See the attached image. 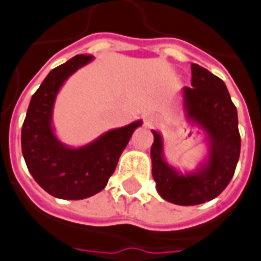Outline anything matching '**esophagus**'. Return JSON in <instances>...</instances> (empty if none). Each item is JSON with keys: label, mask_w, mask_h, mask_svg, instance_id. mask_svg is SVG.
<instances>
[{"label": "esophagus", "mask_w": 261, "mask_h": 261, "mask_svg": "<svg viewBox=\"0 0 261 261\" xmlns=\"http://www.w3.org/2000/svg\"><path fill=\"white\" fill-rule=\"evenodd\" d=\"M155 122H156V118L155 117H151V116H148V117H145V124L152 125V124H155Z\"/></svg>", "instance_id": "obj_1"}]
</instances>
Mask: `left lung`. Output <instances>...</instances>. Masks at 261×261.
I'll use <instances>...</instances> for the list:
<instances>
[{"label": "left lung", "mask_w": 261, "mask_h": 261, "mask_svg": "<svg viewBox=\"0 0 261 261\" xmlns=\"http://www.w3.org/2000/svg\"><path fill=\"white\" fill-rule=\"evenodd\" d=\"M191 85L185 87L187 117L205 129L210 156L197 174L180 175L164 162L162 139L153 132L151 148L152 176L158 193L171 203L199 205L218 197L232 180L240 158L241 139L237 109L222 79L198 64H191Z\"/></svg>", "instance_id": "1"}]
</instances>
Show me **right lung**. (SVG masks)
<instances>
[{"label": "right lung", "mask_w": 261, "mask_h": 261, "mask_svg": "<svg viewBox=\"0 0 261 261\" xmlns=\"http://www.w3.org/2000/svg\"><path fill=\"white\" fill-rule=\"evenodd\" d=\"M93 59L76 55L54 68L32 95L21 129V149L29 172L37 185L60 199H83L105 189L136 121L105 133L82 148H67L52 132L51 114L56 94L66 79Z\"/></svg>", "instance_id": "add662e5"}]
</instances>
